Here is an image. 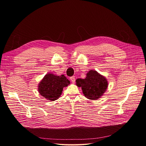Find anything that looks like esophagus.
Wrapping results in <instances>:
<instances>
[{"label": "esophagus", "mask_w": 146, "mask_h": 146, "mask_svg": "<svg viewBox=\"0 0 146 146\" xmlns=\"http://www.w3.org/2000/svg\"><path fill=\"white\" fill-rule=\"evenodd\" d=\"M70 79V80H71V81H72L73 83H74V82H75V77H74V76H72Z\"/></svg>", "instance_id": "34e87169"}]
</instances>
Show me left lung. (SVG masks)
Here are the masks:
<instances>
[{"label":"left lung","instance_id":"8db88e82","mask_svg":"<svg viewBox=\"0 0 146 146\" xmlns=\"http://www.w3.org/2000/svg\"><path fill=\"white\" fill-rule=\"evenodd\" d=\"M76 82L78 87H81L85 96L92 100L100 98L106 92L108 86L105 77L94 70L89 71L85 79L79 78Z\"/></svg>","mask_w":146,"mask_h":146}]
</instances>
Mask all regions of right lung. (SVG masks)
<instances>
[{"label":"right lung","instance_id":"add662e5","mask_svg":"<svg viewBox=\"0 0 146 146\" xmlns=\"http://www.w3.org/2000/svg\"><path fill=\"white\" fill-rule=\"evenodd\" d=\"M70 84V81L64 74L56 76L48 73L39 83L38 90L42 96L48 100L54 101L60 96L63 88L68 86Z\"/></svg>","mask_w":146,"mask_h":146}]
</instances>
